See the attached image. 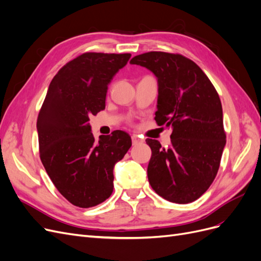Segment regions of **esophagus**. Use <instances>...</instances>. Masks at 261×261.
Here are the masks:
<instances>
[{
	"mask_svg": "<svg viewBox=\"0 0 261 261\" xmlns=\"http://www.w3.org/2000/svg\"><path fill=\"white\" fill-rule=\"evenodd\" d=\"M132 143H133V146H137L139 144H143L144 143V139H141L137 135H133L132 136Z\"/></svg>",
	"mask_w": 261,
	"mask_h": 261,
	"instance_id": "esophagus-1",
	"label": "esophagus"
}]
</instances>
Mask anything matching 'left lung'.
Masks as SVG:
<instances>
[{"label": "left lung", "instance_id": "obj_1", "mask_svg": "<svg viewBox=\"0 0 261 261\" xmlns=\"http://www.w3.org/2000/svg\"><path fill=\"white\" fill-rule=\"evenodd\" d=\"M129 63L156 77L154 120L172 128L168 148L155 139L146 140L152 151L149 183L171 202H193L212 184L226 143L219 94L201 68L183 55L148 52Z\"/></svg>", "mask_w": 261, "mask_h": 261}]
</instances>
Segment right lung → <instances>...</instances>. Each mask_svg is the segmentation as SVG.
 <instances>
[{
  "label": "right lung",
  "instance_id": "obj_1",
  "mask_svg": "<svg viewBox=\"0 0 261 261\" xmlns=\"http://www.w3.org/2000/svg\"><path fill=\"white\" fill-rule=\"evenodd\" d=\"M129 53H84L50 83L38 115L39 150L52 183L76 207L90 208L113 192V169L132 146L115 130L96 140L89 117L106 109L108 85L127 64Z\"/></svg>",
  "mask_w": 261,
  "mask_h": 261
}]
</instances>
